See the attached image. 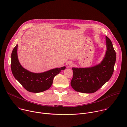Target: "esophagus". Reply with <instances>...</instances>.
<instances>
[{
    "instance_id": "obj_1",
    "label": "esophagus",
    "mask_w": 127,
    "mask_h": 127,
    "mask_svg": "<svg viewBox=\"0 0 127 127\" xmlns=\"http://www.w3.org/2000/svg\"><path fill=\"white\" fill-rule=\"evenodd\" d=\"M67 65L68 67H71L73 65V63L71 61H69L67 63Z\"/></svg>"
}]
</instances>
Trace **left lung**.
<instances>
[{
  "label": "left lung",
  "mask_w": 127,
  "mask_h": 127,
  "mask_svg": "<svg viewBox=\"0 0 127 127\" xmlns=\"http://www.w3.org/2000/svg\"><path fill=\"white\" fill-rule=\"evenodd\" d=\"M107 50L98 65L86 68H72V87L77 92L93 93L98 90L112 77L116 60V52L111 40L106 36Z\"/></svg>",
  "instance_id": "1"
}]
</instances>
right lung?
Returning <instances> with one entry per match:
<instances>
[{"instance_id": "add662e5", "label": "right lung", "mask_w": 127, "mask_h": 127, "mask_svg": "<svg viewBox=\"0 0 127 127\" xmlns=\"http://www.w3.org/2000/svg\"><path fill=\"white\" fill-rule=\"evenodd\" d=\"M17 46L16 45L11 54V69L15 78L30 92L39 93L48 90L52 85L54 77L66 67L55 68L41 73L29 72L23 68L18 61Z\"/></svg>"}]
</instances>
